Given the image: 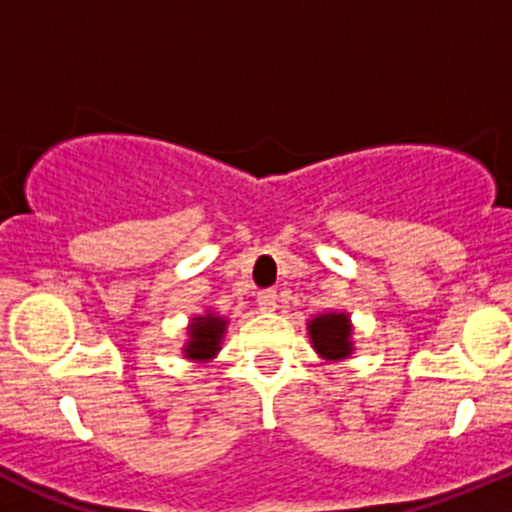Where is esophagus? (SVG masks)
<instances>
[{
  "label": "esophagus",
  "mask_w": 512,
  "mask_h": 512,
  "mask_svg": "<svg viewBox=\"0 0 512 512\" xmlns=\"http://www.w3.org/2000/svg\"><path fill=\"white\" fill-rule=\"evenodd\" d=\"M256 303H258V308L266 310V313H271V310H276V305H278V295H276V291H261L258 293Z\"/></svg>",
  "instance_id": "esophagus-1"
}]
</instances>
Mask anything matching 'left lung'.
<instances>
[{
  "instance_id": "left-lung-1",
  "label": "left lung",
  "mask_w": 512,
  "mask_h": 512,
  "mask_svg": "<svg viewBox=\"0 0 512 512\" xmlns=\"http://www.w3.org/2000/svg\"><path fill=\"white\" fill-rule=\"evenodd\" d=\"M313 350L318 352L320 360L342 362L355 352V325H352L350 313L345 310H328V313L313 315L305 323Z\"/></svg>"
}]
</instances>
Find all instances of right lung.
<instances>
[{
    "label": "right lung",
    "mask_w": 512,
    "mask_h": 512,
    "mask_svg": "<svg viewBox=\"0 0 512 512\" xmlns=\"http://www.w3.org/2000/svg\"><path fill=\"white\" fill-rule=\"evenodd\" d=\"M229 318L214 313L212 308L204 310L202 315H194L187 323V340L182 345L184 360H192L197 365H207L219 355L221 340H224Z\"/></svg>",
    "instance_id": "right-lung-1"
}]
</instances>
